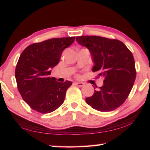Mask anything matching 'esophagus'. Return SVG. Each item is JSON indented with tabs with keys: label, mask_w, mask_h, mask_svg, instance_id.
Here are the masks:
<instances>
[{
	"label": "esophagus",
	"mask_w": 150,
	"mask_h": 150,
	"mask_svg": "<svg viewBox=\"0 0 150 150\" xmlns=\"http://www.w3.org/2000/svg\"><path fill=\"white\" fill-rule=\"evenodd\" d=\"M75 84L77 86H78V87H83V86L84 85V83L81 82H75Z\"/></svg>",
	"instance_id": "esophagus-1"
}]
</instances>
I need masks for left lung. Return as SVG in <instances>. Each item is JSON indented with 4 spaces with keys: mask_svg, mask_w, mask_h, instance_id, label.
<instances>
[{
    "mask_svg": "<svg viewBox=\"0 0 150 150\" xmlns=\"http://www.w3.org/2000/svg\"><path fill=\"white\" fill-rule=\"evenodd\" d=\"M76 40L90 51L94 66L104 79L103 87L86 103L101 112L115 110L124 103L136 79L135 62L132 52L123 42L96 35L77 36Z\"/></svg>",
    "mask_w": 150,
    "mask_h": 150,
    "instance_id": "8db88e82",
    "label": "left lung"
}]
</instances>
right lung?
<instances>
[{"label": "right lung", "instance_id": "obj_1", "mask_svg": "<svg viewBox=\"0 0 150 150\" xmlns=\"http://www.w3.org/2000/svg\"><path fill=\"white\" fill-rule=\"evenodd\" d=\"M75 37L52 38L28 46L20 55L15 70L17 87L23 100L33 110L50 113L62 105L69 81L57 82L50 77L65 48Z\"/></svg>", "mask_w": 150, "mask_h": 150}]
</instances>
